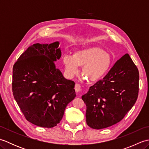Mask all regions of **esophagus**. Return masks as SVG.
Wrapping results in <instances>:
<instances>
[{
  "label": "esophagus",
  "mask_w": 149,
  "mask_h": 149,
  "mask_svg": "<svg viewBox=\"0 0 149 149\" xmlns=\"http://www.w3.org/2000/svg\"><path fill=\"white\" fill-rule=\"evenodd\" d=\"M75 90L77 93H80L82 91V88L80 86V84H75Z\"/></svg>",
  "instance_id": "1"
}]
</instances>
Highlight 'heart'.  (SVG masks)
Wrapping results in <instances>:
<instances>
[{
	"label": "heart",
	"instance_id": "heart-1",
	"mask_svg": "<svg viewBox=\"0 0 149 149\" xmlns=\"http://www.w3.org/2000/svg\"><path fill=\"white\" fill-rule=\"evenodd\" d=\"M65 72L68 77H74L82 66V74L90 81H97L108 72L112 64V57L100 47H89L75 50L71 56L63 58Z\"/></svg>",
	"mask_w": 149,
	"mask_h": 149
}]
</instances>
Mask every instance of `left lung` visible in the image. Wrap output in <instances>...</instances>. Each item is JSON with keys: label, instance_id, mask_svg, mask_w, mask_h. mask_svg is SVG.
Returning <instances> with one entry per match:
<instances>
[{"label": "left lung", "instance_id": "obj_1", "mask_svg": "<svg viewBox=\"0 0 149 149\" xmlns=\"http://www.w3.org/2000/svg\"><path fill=\"white\" fill-rule=\"evenodd\" d=\"M139 72L128 54L123 56L102 80L82 96L86 105L88 125L110 127L124 118L138 99Z\"/></svg>", "mask_w": 149, "mask_h": 149}]
</instances>
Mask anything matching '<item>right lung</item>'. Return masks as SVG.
I'll list each match as a JSON object with an SVG mask.
<instances>
[{
  "mask_svg": "<svg viewBox=\"0 0 149 149\" xmlns=\"http://www.w3.org/2000/svg\"><path fill=\"white\" fill-rule=\"evenodd\" d=\"M59 43H36L19 57L13 68L12 90L27 121L51 128L61 121L66 106L76 96L75 83L56 67Z\"/></svg>",
  "mask_w": 149,
  "mask_h": 149,
  "instance_id": "obj_1",
  "label": "right lung"
}]
</instances>
